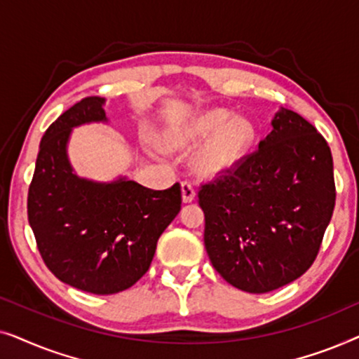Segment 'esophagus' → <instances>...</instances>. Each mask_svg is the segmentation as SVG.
Returning <instances> with one entry per match:
<instances>
[{
  "instance_id": "esophagus-1",
  "label": "esophagus",
  "mask_w": 359,
  "mask_h": 359,
  "mask_svg": "<svg viewBox=\"0 0 359 359\" xmlns=\"http://www.w3.org/2000/svg\"><path fill=\"white\" fill-rule=\"evenodd\" d=\"M181 191H183L184 203H191V201H194L196 189H194V186L189 183V181H183V183H181Z\"/></svg>"
}]
</instances>
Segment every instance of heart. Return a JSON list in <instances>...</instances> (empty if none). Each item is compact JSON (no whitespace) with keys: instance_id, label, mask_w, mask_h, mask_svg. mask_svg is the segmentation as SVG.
<instances>
[{"instance_id":"1","label":"heart","mask_w":359,"mask_h":359,"mask_svg":"<svg viewBox=\"0 0 359 359\" xmlns=\"http://www.w3.org/2000/svg\"><path fill=\"white\" fill-rule=\"evenodd\" d=\"M227 119L229 114L224 111L205 112L170 132L166 144L171 149H191L212 135L194 158V166L204 176L220 175L242 156L253 135L252 126L245 119L225 125Z\"/></svg>"}]
</instances>
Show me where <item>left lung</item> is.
Returning a JSON list of instances; mask_svg holds the SVG:
<instances>
[{
  "label": "left lung",
  "mask_w": 359,
  "mask_h": 359,
  "mask_svg": "<svg viewBox=\"0 0 359 359\" xmlns=\"http://www.w3.org/2000/svg\"><path fill=\"white\" fill-rule=\"evenodd\" d=\"M209 259L229 284L264 294L316 262L335 208L327 140L297 112L281 109L273 130L198 193Z\"/></svg>",
  "instance_id": "obj_1"
}]
</instances>
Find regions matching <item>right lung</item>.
I'll use <instances>...</instances> for the list:
<instances>
[{"instance_id": "right-lung-1", "label": "right lung", "mask_w": 359, "mask_h": 359, "mask_svg": "<svg viewBox=\"0 0 359 359\" xmlns=\"http://www.w3.org/2000/svg\"><path fill=\"white\" fill-rule=\"evenodd\" d=\"M104 100L88 96L52 122L39 149L27 219L46 266L91 294L126 291L149 271L156 242L181 209V184L163 191L135 181L93 183L67 158L72 127L106 121Z\"/></svg>"}]
</instances>
